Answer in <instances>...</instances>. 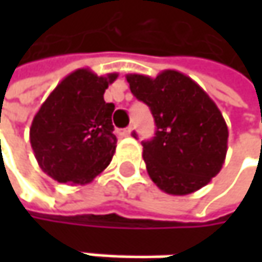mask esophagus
<instances>
[{
    "label": "esophagus",
    "mask_w": 262,
    "mask_h": 262,
    "mask_svg": "<svg viewBox=\"0 0 262 262\" xmlns=\"http://www.w3.org/2000/svg\"><path fill=\"white\" fill-rule=\"evenodd\" d=\"M132 132H133V129H132V127H127V129L121 130V133H123V135H126V136H129V135H132Z\"/></svg>",
    "instance_id": "obj_1"
}]
</instances>
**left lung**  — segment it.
Wrapping results in <instances>:
<instances>
[{"label": "left lung", "instance_id": "obj_1", "mask_svg": "<svg viewBox=\"0 0 262 262\" xmlns=\"http://www.w3.org/2000/svg\"><path fill=\"white\" fill-rule=\"evenodd\" d=\"M132 94L155 118L153 139L142 142L148 176L164 192L191 194L215 178L228 151V126L209 95L179 71L155 79L127 74Z\"/></svg>", "mask_w": 262, "mask_h": 262}]
</instances>
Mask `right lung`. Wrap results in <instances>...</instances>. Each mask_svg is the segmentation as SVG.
<instances>
[{
  "label": "right lung",
  "mask_w": 262,
  "mask_h": 262,
  "mask_svg": "<svg viewBox=\"0 0 262 262\" xmlns=\"http://www.w3.org/2000/svg\"><path fill=\"white\" fill-rule=\"evenodd\" d=\"M117 73L97 76L88 68L62 80L33 118L30 144L43 173L60 183L92 182L112 161L117 147L104 91Z\"/></svg>",
  "instance_id": "1"
}]
</instances>
